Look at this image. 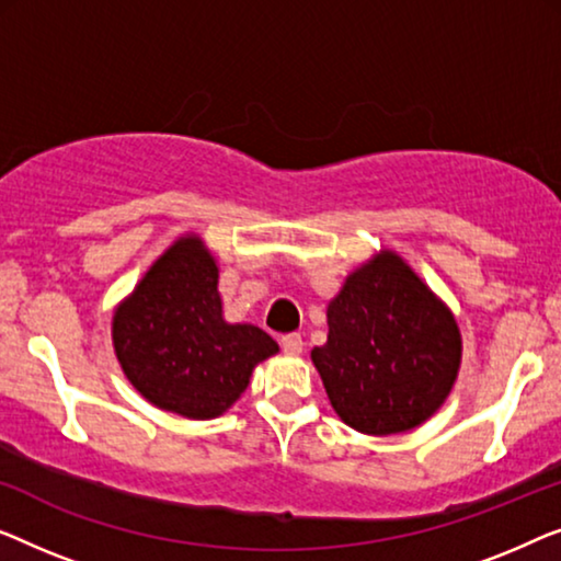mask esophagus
I'll list each match as a JSON object with an SVG mask.
<instances>
[{
    "label": "esophagus",
    "mask_w": 561,
    "mask_h": 561,
    "mask_svg": "<svg viewBox=\"0 0 561 561\" xmlns=\"http://www.w3.org/2000/svg\"><path fill=\"white\" fill-rule=\"evenodd\" d=\"M282 351L289 353V356H297V353H302V335L299 333H289V335H282Z\"/></svg>",
    "instance_id": "34e87169"
}]
</instances>
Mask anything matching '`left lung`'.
Returning <instances> with one entry per match:
<instances>
[{
    "label": "left lung",
    "mask_w": 561,
    "mask_h": 561,
    "mask_svg": "<svg viewBox=\"0 0 561 561\" xmlns=\"http://www.w3.org/2000/svg\"><path fill=\"white\" fill-rule=\"evenodd\" d=\"M328 328L312 363L330 404L353 430H412L453 389L462 351L457 322L391 251L345 279L328 305Z\"/></svg>",
    "instance_id": "1"
}]
</instances>
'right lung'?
Instances as JSON below:
<instances>
[{"label":"right lung","instance_id":"right-lung-1","mask_svg":"<svg viewBox=\"0 0 561 561\" xmlns=\"http://www.w3.org/2000/svg\"><path fill=\"white\" fill-rule=\"evenodd\" d=\"M114 348L141 397L168 412L213 420L247 391L279 345L254 325H228L218 266L195 236L152 264L114 314Z\"/></svg>","mask_w":561,"mask_h":561}]
</instances>
